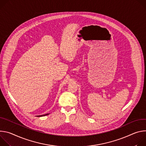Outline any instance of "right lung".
I'll return each instance as SVG.
<instances>
[{
	"label": "right lung",
	"mask_w": 146,
	"mask_h": 146,
	"mask_svg": "<svg viewBox=\"0 0 146 146\" xmlns=\"http://www.w3.org/2000/svg\"><path fill=\"white\" fill-rule=\"evenodd\" d=\"M48 114H44V115H38V116H37V117H43V116H45V115H48Z\"/></svg>",
	"instance_id": "add662e5"
}]
</instances>
